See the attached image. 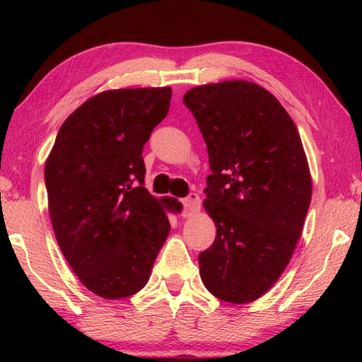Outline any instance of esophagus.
Masks as SVG:
<instances>
[{
  "instance_id": "34e87169",
  "label": "esophagus",
  "mask_w": 362,
  "mask_h": 362,
  "mask_svg": "<svg viewBox=\"0 0 362 362\" xmlns=\"http://www.w3.org/2000/svg\"><path fill=\"white\" fill-rule=\"evenodd\" d=\"M183 217H192L194 214H198L201 209V198L196 193H189L185 199H183Z\"/></svg>"
}]
</instances>
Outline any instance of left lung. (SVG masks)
I'll return each mask as SVG.
<instances>
[{
	"label": "left lung",
	"instance_id": "1",
	"mask_svg": "<svg viewBox=\"0 0 362 362\" xmlns=\"http://www.w3.org/2000/svg\"><path fill=\"white\" fill-rule=\"evenodd\" d=\"M209 153L204 209L216 241L199 254L212 296L249 303L289 265L311 201V174L289 113L262 86L231 79L183 95Z\"/></svg>",
	"mask_w": 362,
	"mask_h": 362
}]
</instances>
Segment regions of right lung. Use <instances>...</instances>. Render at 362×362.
<instances>
[{
    "label": "right lung",
    "mask_w": 362,
    "mask_h": 362,
    "mask_svg": "<svg viewBox=\"0 0 362 362\" xmlns=\"http://www.w3.org/2000/svg\"><path fill=\"white\" fill-rule=\"evenodd\" d=\"M173 89L103 90L59 129L45 164L54 235L84 287L107 300L137 293L182 204L144 187V145L169 112Z\"/></svg>",
    "instance_id": "right-lung-1"
}]
</instances>
